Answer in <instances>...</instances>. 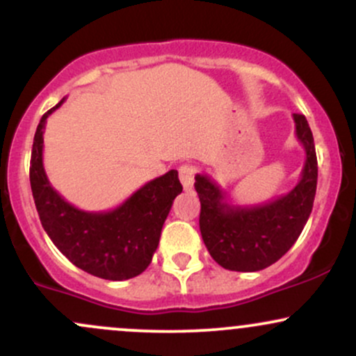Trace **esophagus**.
I'll return each instance as SVG.
<instances>
[{"mask_svg":"<svg viewBox=\"0 0 356 356\" xmlns=\"http://www.w3.org/2000/svg\"><path fill=\"white\" fill-rule=\"evenodd\" d=\"M194 175H195V169L192 165H182L179 169V179H181L184 189L189 191L194 184Z\"/></svg>","mask_w":356,"mask_h":356,"instance_id":"obj_1","label":"esophagus"}]
</instances>
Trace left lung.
<instances>
[{
    "mask_svg": "<svg viewBox=\"0 0 356 356\" xmlns=\"http://www.w3.org/2000/svg\"><path fill=\"white\" fill-rule=\"evenodd\" d=\"M293 120L306 161L300 182L286 195L261 206H234L209 175H195L204 244L212 259L229 271L252 273L271 266L296 243L312 214L318 181L313 134L305 115L293 113Z\"/></svg>",
    "mask_w": 356,
    "mask_h": 356,
    "instance_id": "obj_1",
    "label": "left lung"
}]
</instances>
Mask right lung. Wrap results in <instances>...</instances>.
<instances>
[{
	"label": "right lung",
	"instance_id": "1",
	"mask_svg": "<svg viewBox=\"0 0 356 356\" xmlns=\"http://www.w3.org/2000/svg\"><path fill=\"white\" fill-rule=\"evenodd\" d=\"M48 110L36 127L30 184L43 229L76 268L102 280L122 281L144 273L152 261L174 199L182 192L177 170L147 182L108 212L76 209L50 186L43 169V130Z\"/></svg>",
	"mask_w": 356,
	"mask_h": 356
}]
</instances>
